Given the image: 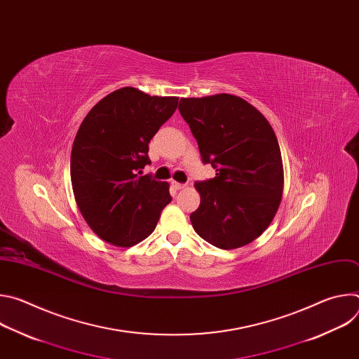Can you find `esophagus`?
Returning a JSON list of instances; mask_svg holds the SVG:
<instances>
[{
	"mask_svg": "<svg viewBox=\"0 0 359 359\" xmlns=\"http://www.w3.org/2000/svg\"><path fill=\"white\" fill-rule=\"evenodd\" d=\"M170 184H172V187H173L175 190H182V189H184V187H186V184L179 183V182H175V180H172V182H170Z\"/></svg>",
	"mask_w": 359,
	"mask_h": 359,
	"instance_id": "esophagus-1",
	"label": "esophagus"
}]
</instances>
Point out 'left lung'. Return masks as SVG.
<instances>
[{"instance_id":"left-lung-1","label":"left lung","mask_w":359,"mask_h":359,"mask_svg":"<svg viewBox=\"0 0 359 359\" xmlns=\"http://www.w3.org/2000/svg\"><path fill=\"white\" fill-rule=\"evenodd\" d=\"M179 111L216 177L196 182L194 231L222 250L247 245L273 222L284 187L277 136L264 115L240 96L182 97Z\"/></svg>"}]
</instances>
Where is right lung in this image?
Instances as JSON below:
<instances>
[{
	"label": "right lung",
	"instance_id": "add662e5",
	"mask_svg": "<svg viewBox=\"0 0 359 359\" xmlns=\"http://www.w3.org/2000/svg\"><path fill=\"white\" fill-rule=\"evenodd\" d=\"M177 102L121 88L100 99L78 129L71 153L74 196L92 231L112 245L144 240L172 201L168 182L139 173L150 163V139Z\"/></svg>",
	"mask_w": 359,
	"mask_h": 359
}]
</instances>
